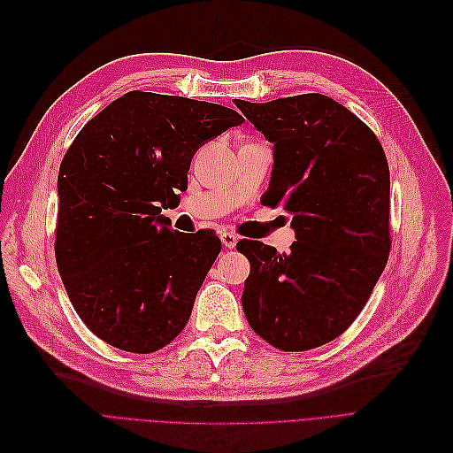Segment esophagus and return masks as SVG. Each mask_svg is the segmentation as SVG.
I'll return each mask as SVG.
<instances>
[{
  "label": "esophagus",
  "instance_id": "obj_1",
  "mask_svg": "<svg viewBox=\"0 0 453 453\" xmlns=\"http://www.w3.org/2000/svg\"><path fill=\"white\" fill-rule=\"evenodd\" d=\"M221 243H223L226 249H234L235 245H238V235L232 234V232H223V234H221Z\"/></svg>",
  "mask_w": 453,
  "mask_h": 453
}]
</instances>
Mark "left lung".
<instances>
[{
  "mask_svg": "<svg viewBox=\"0 0 453 453\" xmlns=\"http://www.w3.org/2000/svg\"><path fill=\"white\" fill-rule=\"evenodd\" d=\"M235 106L273 143L262 203L291 213V252L240 242L250 262L242 304L274 349L330 342L359 315L391 250L389 165L371 128L328 96Z\"/></svg>",
  "mask_w": 453,
  "mask_h": 453,
  "instance_id": "left-lung-1",
  "label": "left lung"
}]
</instances>
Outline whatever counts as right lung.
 Returning a JSON list of instances; mask_svg holds the SVG:
<instances>
[{"label": "right lung", "instance_id": "obj_1", "mask_svg": "<svg viewBox=\"0 0 453 453\" xmlns=\"http://www.w3.org/2000/svg\"><path fill=\"white\" fill-rule=\"evenodd\" d=\"M243 121L215 103L134 90L86 123L64 155L57 267L104 342L150 354L186 326L221 242L213 230L173 232L162 208L188 182L199 147Z\"/></svg>", "mask_w": 453, "mask_h": 453}]
</instances>
